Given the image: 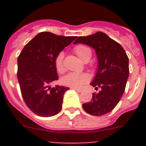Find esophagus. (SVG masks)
<instances>
[{"label": "esophagus", "instance_id": "34e87169", "mask_svg": "<svg viewBox=\"0 0 146 146\" xmlns=\"http://www.w3.org/2000/svg\"><path fill=\"white\" fill-rule=\"evenodd\" d=\"M72 89H74V90H75L76 91H77V92H79V93H80V92H82V90H81V89H78V88H72Z\"/></svg>", "mask_w": 146, "mask_h": 146}]
</instances>
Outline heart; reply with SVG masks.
I'll return each instance as SVG.
<instances>
[{"label":"heart","instance_id":"heart-1","mask_svg":"<svg viewBox=\"0 0 146 146\" xmlns=\"http://www.w3.org/2000/svg\"><path fill=\"white\" fill-rule=\"evenodd\" d=\"M74 51L76 55L83 61L87 62L91 59L92 55L91 50L85 45H77L74 48ZM64 58V54L63 52H59L55 58V69L60 74L65 72ZM89 80H90V77L86 73L71 72L62 78L61 82L65 86L73 88H80Z\"/></svg>","mask_w":146,"mask_h":146}]
</instances>
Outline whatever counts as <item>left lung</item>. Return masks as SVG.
Here are the masks:
<instances>
[{"label":"left lung","instance_id":"8db88e82","mask_svg":"<svg viewBox=\"0 0 146 146\" xmlns=\"http://www.w3.org/2000/svg\"><path fill=\"white\" fill-rule=\"evenodd\" d=\"M78 43L88 45L96 51L98 69L91 85L96 90L101 88L82 108L95 116L107 114L115 108L125 91L129 74L128 56L120 44L103 32L79 36L74 42Z\"/></svg>","mask_w":146,"mask_h":146}]
</instances>
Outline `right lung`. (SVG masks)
Wrapping results in <instances>:
<instances>
[{
    "label": "right lung",
    "mask_w": 146,
    "mask_h": 146,
    "mask_svg": "<svg viewBox=\"0 0 146 146\" xmlns=\"http://www.w3.org/2000/svg\"><path fill=\"white\" fill-rule=\"evenodd\" d=\"M77 36H62L42 32L31 40L17 58V79L23 100L33 113L42 117L58 114L69 88L50 84L58 80L56 55Z\"/></svg>",
    "instance_id": "1"
}]
</instances>
